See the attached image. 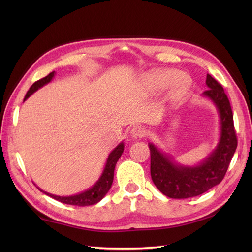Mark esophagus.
Returning a JSON list of instances; mask_svg holds the SVG:
<instances>
[{
	"mask_svg": "<svg viewBox=\"0 0 252 252\" xmlns=\"http://www.w3.org/2000/svg\"><path fill=\"white\" fill-rule=\"evenodd\" d=\"M130 134L132 136V139H142L144 136L147 135V130L141 126H136L132 129Z\"/></svg>",
	"mask_w": 252,
	"mask_h": 252,
	"instance_id": "1",
	"label": "esophagus"
}]
</instances>
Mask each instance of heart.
<instances>
[{
  "instance_id": "b5f03b06",
  "label": "heart",
  "mask_w": 252,
  "mask_h": 252,
  "mask_svg": "<svg viewBox=\"0 0 252 252\" xmlns=\"http://www.w3.org/2000/svg\"><path fill=\"white\" fill-rule=\"evenodd\" d=\"M180 72L173 69H167V70H156L148 72L144 75L143 82L149 90L157 91L161 90L169 86L170 84L174 83L180 78ZM190 82L188 79H182L177 87L173 90V95L178 96L189 87Z\"/></svg>"
}]
</instances>
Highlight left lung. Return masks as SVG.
<instances>
[{
  "label": "left lung",
  "instance_id": "1",
  "mask_svg": "<svg viewBox=\"0 0 252 252\" xmlns=\"http://www.w3.org/2000/svg\"><path fill=\"white\" fill-rule=\"evenodd\" d=\"M203 96L210 98L220 114V136L217 148L207 158L196 166H182L149 143L150 174L157 188L171 199H188L200 195L220 184L231 162L238 139L233 125V114L229 100L222 85L210 74L206 78Z\"/></svg>",
  "mask_w": 252,
  "mask_h": 252
}]
</instances>
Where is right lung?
<instances>
[{
    "instance_id": "right-lung-1",
    "label": "right lung",
    "mask_w": 252,
    "mask_h": 252,
    "mask_svg": "<svg viewBox=\"0 0 252 252\" xmlns=\"http://www.w3.org/2000/svg\"><path fill=\"white\" fill-rule=\"evenodd\" d=\"M53 77H55V71L50 72L47 77H45L39 81H36L35 83H33L32 86L30 87L29 90L27 91L24 101L27 100V98L34 93V91L43 87L44 85H46L47 83H49L52 80ZM123 151H124V143L122 142L111 151V154L109 155V157L107 158V162H106L104 171L100 177V179L97 180V182L93 187L85 190L84 192H81L79 194H74V195H69V196H59V195L48 193L46 191H43V190L40 188L39 189L45 194L51 196L52 199H55V200H57L61 203H64V204L75 205V206L94 205V204L100 202L106 195V193L109 191V189H110V187L112 185V182H113V174H114V168H116V164L119 161V158L122 156V154H123Z\"/></svg>"
}]
</instances>
